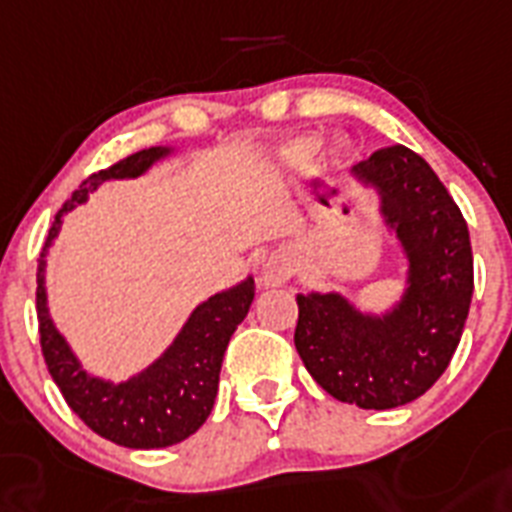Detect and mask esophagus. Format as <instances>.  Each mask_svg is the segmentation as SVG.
<instances>
[{"label": "esophagus", "instance_id": "34e87169", "mask_svg": "<svg viewBox=\"0 0 512 512\" xmlns=\"http://www.w3.org/2000/svg\"><path fill=\"white\" fill-rule=\"evenodd\" d=\"M291 276H294V257L289 252H276L260 265L257 281H260L263 289H273V286H281V283L289 281Z\"/></svg>", "mask_w": 512, "mask_h": 512}]
</instances>
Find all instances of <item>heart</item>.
I'll return each mask as SVG.
<instances>
[{
	"label": "heart",
	"mask_w": 512,
	"mask_h": 512,
	"mask_svg": "<svg viewBox=\"0 0 512 512\" xmlns=\"http://www.w3.org/2000/svg\"><path fill=\"white\" fill-rule=\"evenodd\" d=\"M315 150H317V137H304V140H296V143H291L289 148H286V158L294 163H304L312 158ZM346 153H349V143H346V140H336V143H333V156L343 158Z\"/></svg>",
	"instance_id": "heart-1"
}]
</instances>
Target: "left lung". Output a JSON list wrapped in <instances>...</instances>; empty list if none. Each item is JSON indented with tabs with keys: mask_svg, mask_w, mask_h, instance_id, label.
<instances>
[{
	"mask_svg": "<svg viewBox=\"0 0 512 512\" xmlns=\"http://www.w3.org/2000/svg\"><path fill=\"white\" fill-rule=\"evenodd\" d=\"M375 192L377 216L403 257V289L385 309L343 291L296 294L294 343L307 372L359 409H395L448 369L474 294L468 226L445 184L414 150L393 145L354 166Z\"/></svg>",
	"mask_w": 512,
	"mask_h": 512,
	"instance_id": "8db88e82",
	"label": "left lung"
}]
</instances>
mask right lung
<instances>
[{
  "label": "right lung",
  "instance_id": "obj_1",
  "mask_svg": "<svg viewBox=\"0 0 512 512\" xmlns=\"http://www.w3.org/2000/svg\"><path fill=\"white\" fill-rule=\"evenodd\" d=\"M176 150H179L176 145H153L114 163L111 169L88 176L54 218L44 255L38 260L36 309L46 367L62 390L64 401L70 403V409L96 435L117 442L122 448H169L203 427L216 403L226 346L255 299V278L247 276L229 289L208 296L192 309L161 356H156L135 375L109 380L83 367L80 356L51 317L46 255L62 231L64 216L72 213L77 205L88 203V197L103 182L137 179L148 174L156 163L174 156Z\"/></svg>",
  "mask_w": 512,
  "mask_h": 512
}]
</instances>
